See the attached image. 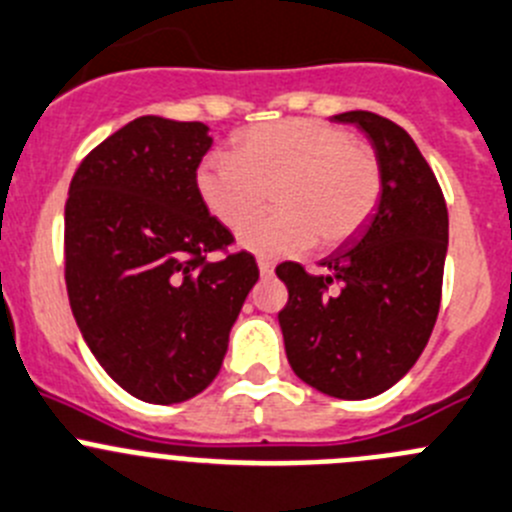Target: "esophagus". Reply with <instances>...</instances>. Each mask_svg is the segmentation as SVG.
I'll use <instances>...</instances> for the list:
<instances>
[{
    "label": "esophagus",
    "instance_id": "1",
    "mask_svg": "<svg viewBox=\"0 0 512 512\" xmlns=\"http://www.w3.org/2000/svg\"><path fill=\"white\" fill-rule=\"evenodd\" d=\"M259 271H261V276H271V274H274V261L264 259V256H261V259H259Z\"/></svg>",
    "mask_w": 512,
    "mask_h": 512
}]
</instances>
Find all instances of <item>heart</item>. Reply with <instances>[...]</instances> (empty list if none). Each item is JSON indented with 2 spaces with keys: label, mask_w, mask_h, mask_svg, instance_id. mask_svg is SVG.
<instances>
[{
  "label": "heart",
  "mask_w": 512,
  "mask_h": 512,
  "mask_svg": "<svg viewBox=\"0 0 512 512\" xmlns=\"http://www.w3.org/2000/svg\"><path fill=\"white\" fill-rule=\"evenodd\" d=\"M196 191L228 228L241 226L271 191L274 211L248 221L238 243L264 256H294L316 238L334 248L357 236L382 196V173L347 130L291 118L238 133L233 155H206L196 168Z\"/></svg>",
  "instance_id": "obj_1"
}]
</instances>
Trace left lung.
Returning a JSON list of instances; mask_svg holds the SVG:
<instances>
[{"label":"left lung","instance_id":"left-lung-1","mask_svg":"<svg viewBox=\"0 0 512 512\" xmlns=\"http://www.w3.org/2000/svg\"><path fill=\"white\" fill-rule=\"evenodd\" d=\"M332 120L367 135L382 196L362 231L321 261L329 274L311 276L294 261L276 269L289 289L279 324L301 382L329 397L369 399L405 377L430 339L450 223L435 173L407 130L367 110Z\"/></svg>","mask_w":512,"mask_h":512}]
</instances>
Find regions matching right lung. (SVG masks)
I'll return each mask as SVG.
<instances>
[{
  "label": "right lung",
  "mask_w": 512,
  "mask_h": 512,
  "mask_svg": "<svg viewBox=\"0 0 512 512\" xmlns=\"http://www.w3.org/2000/svg\"><path fill=\"white\" fill-rule=\"evenodd\" d=\"M208 125L143 115L80 163L65 206V281L90 352L125 392L175 405L216 379L259 281L196 191Z\"/></svg>",
  "instance_id": "right-lung-1"
}]
</instances>
